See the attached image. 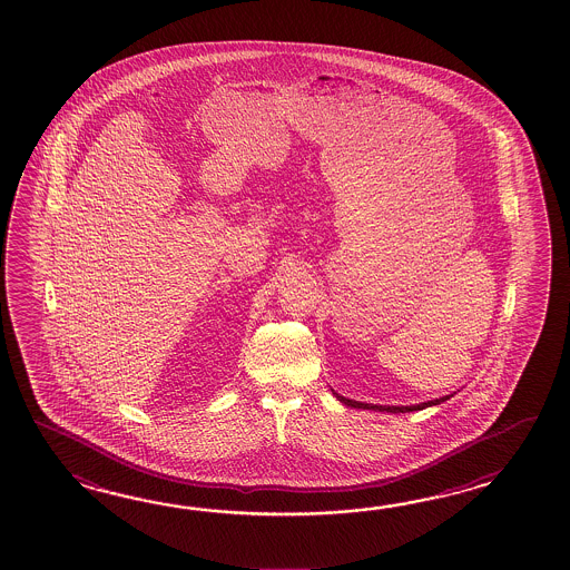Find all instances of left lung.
I'll return each instance as SVG.
<instances>
[{
    "mask_svg": "<svg viewBox=\"0 0 570 570\" xmlns=\"http://www.w3.org/2000/svg\"><path fill=\"white\" fill-rule=\"evenodd\" d=\"M332 393H334V397H336L340 403H344L346 407H354V410H373V412L387 413L420 412V410L432 407V405H440V403L449 401L450 397H454V393H450V395H442V397H438V400L424 401V403H413V405H379V403H364V401L348 400V397H344V395L336 393L334 389H332Z\"/></svg>",
    "mask_w": 570,
    "mask_h": 570,
    "instance_id": "left-lung-1",
    "label": "left lung"
}]
</instances>
